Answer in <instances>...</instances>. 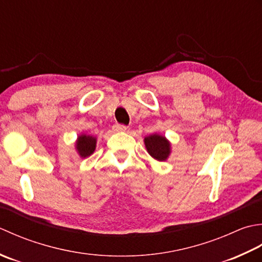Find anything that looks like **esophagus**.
Returning a JSON list of instances; mask_svg holds the SVG:
<instances>
[{
    "label": "esophagus",
    "instance_id": "obj_1",
    "mask_svg": "<svg viewBox=\"0 0 262 262\" xmlns=\"http://www.w3.org/2000/svg\"><path fill=\"white\" fill-rule=\"evenodd\" d=\"M113 130L115 132H124V131H126V126L122 125V124H115L113 126Z\"/></svg>",
    "mask_w": 262,
    "mask_h": 262
}]
</instances>
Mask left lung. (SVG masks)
Masks as SVG:
<instances>
[{
	"label": "left lung",
	"mask_w": 262,
	"mask_h": 262,
	"mask_svg": "<svg viewBox=\"0 0 262 262\" xmlns=\"http://www.w3.org/2000/svg\"><path fill=\"white\" fill-rule=\"evenodd\" d=\"M143 142H145L148 154L155 161H167L170 152H172V145H170L168 139L165 136L158 135V133H152V135L146 137L143 139Z\"/></svg>",
	"instance_id": "8db88e82"
}]
</instances>
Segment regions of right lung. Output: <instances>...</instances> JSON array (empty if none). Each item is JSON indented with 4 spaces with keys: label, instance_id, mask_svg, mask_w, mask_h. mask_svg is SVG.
Masks as SVG:
<instances>
[{
    "label": "right lung",
    "instance_id": "obj_1",
    "mask_svg": "<svg viewBox=\"0 0 262 262\" xmlns=\"http://www.w3.org/2000/svg\"><path fill=\"white\" fill-rule=\"evenodd\" d=\"M97 138L89 135H79L76 140V150L81 158H86L90 156L96 149Z\"/></svg>",
    "mask_w": 262,
    "mask_h": 262
}]
</instances>
